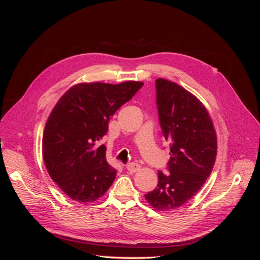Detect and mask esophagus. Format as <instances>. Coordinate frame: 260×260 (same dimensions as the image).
Masks as SVG:
<instances>
[{
  "instance_id": "34e87169",
  "label": "esophagus",
  "mask_w": 260,
  "mask_h": 260,
  "mask_svg": "<svg viewBox=\"0 0 260 260\" xmlns=\"http://www.w3.org/2000/svg\"><path fill=\"white\" fill-rule=\"evenodd\" d=\"M125 168H127V170L130 172H137L141 169V166L137 162H129L125 165Z\"/></svg>"
}]
</instances>
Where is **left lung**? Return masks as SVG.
I'll return each mask as SVG.
<instances>
[{
	"label": "left lung",
	"mask_w": 260,
	"mask_h": 260,
	"mask_svg": "<svg viewBox=\"0 0 260 260\" xmlns=\"http://www.w3.org/2000/svg\"><path fill=\"white\" fill-rule=\"evenodd\" d=\"M156 105L162 136L170 145L166 175L158 171V184L145 194L156 210H174L191 200L214 168L217 137L206 108L182 86L157 79Z\"/></svg>",
	"instance_id": "obj_1"
}]
</instances>
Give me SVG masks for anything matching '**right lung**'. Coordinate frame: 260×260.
<instances>
[{"label":"right lung","mask_w":260,"mask_h":260,"mask_svg":"<svg viewBox=\"0 0 260 260\" xmlns=\"http://www.w3.org/2000/svg\"><path fill=\"white\" fill-rule=\"evenodd\" d=\"M142 86L138 81L80 83L55 105L43 133V159L52 180L70 199L91 203L113 184L116 169L100 142L113 115Z\"/></svg>","instance_id":"obj_1"}]
</instances>
